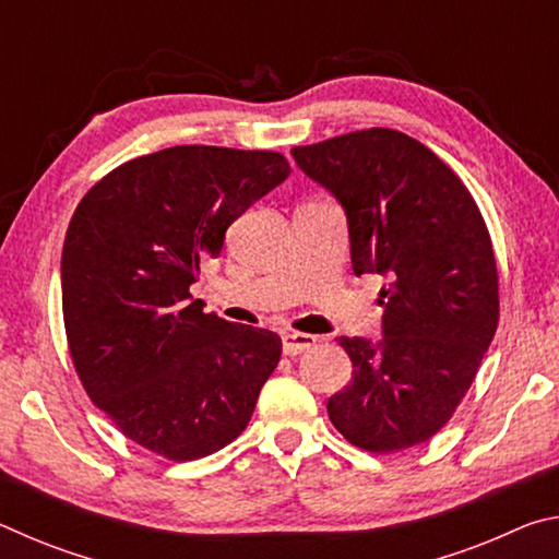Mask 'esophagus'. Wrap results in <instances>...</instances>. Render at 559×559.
Wrapping results in <instances>:
<instances>
[{"label": "esophagus", "mask_w": 559, "mask_h": 559, "mask_svg": "<svg viewBox=\"0 0 559 559\" xmlns=\"http://www.w3.org/2000/svg\"><path fill=\"white\" fill-rule=\"evenodd\" d=\"M318 343L316 335H306V333H286L283 335V355H300L306 353Z\"/></svg>", "instance_id": "obj_1"}]
</instances>
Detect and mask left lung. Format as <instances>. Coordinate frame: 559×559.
Here are the masks:
<instances>
[{
  "mask_svg": "<svg viewBox=\"0 0 559 559\" xmlns=\"http://www.w3.org/2000/svg\"><path fill=\"white\" fill-rule=\"evenodd\" d=\"M343 206L355 276L380 273L382 335L340 337L353 380L328 400L355 447L390 453L431 439L468 392L498 325L493 246L449 165L400 130L293 147Z\"/></svg>",
  "mask_w": 559,
  "mask_h": 559,
  "instance_id": "8db88e82",
  "label": "left lung"
}]
</instances>
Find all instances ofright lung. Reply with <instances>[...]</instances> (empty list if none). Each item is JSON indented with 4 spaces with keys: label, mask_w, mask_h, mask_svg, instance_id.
Returning <instances> with one entry per match:
<instances>
[{
    "label": "right lung",
    "mask_w": 559,
    "mask_h": 559,
    "mask_svg": "<svg viewBox=\"0 0 559 559\" xmlns=\"http://www.w3.org/2000/svg\"><path fill=\"white\" fill-rule=\"evenodd\" d=\"M278 153L177 145L83 197L61 253L71 357L98 409L169 461L224 449L281 359L271 330L206 316L189 286L231 222L286 182Z\"/></svg>",
    "instance_id": "add662e5"
}]
</instances>
